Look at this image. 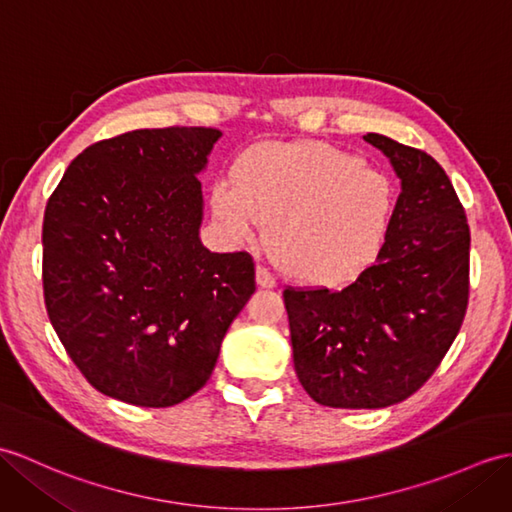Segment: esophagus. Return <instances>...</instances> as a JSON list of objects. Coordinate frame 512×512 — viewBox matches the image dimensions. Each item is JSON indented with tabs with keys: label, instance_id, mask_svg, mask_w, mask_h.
Returning a JSON list of instances; mask_svg holds the SVG:
<instances>
[{
	"label": "esophagus",
	"instance_id": "obj_1",
	"mask_svg": "<svg viewBox=\"0 0 512 512\" xmlns=\"http://www.w3.org/2000/svg\"><path fill=\"white\" fill-rule=\"evenodd\" d=\"M255 281L259 288H275V277H272L268 268H264V266L255 268Z\"/></svg>",
	"mask_w": 512,
	"mask_h": 512
}]
</instances>
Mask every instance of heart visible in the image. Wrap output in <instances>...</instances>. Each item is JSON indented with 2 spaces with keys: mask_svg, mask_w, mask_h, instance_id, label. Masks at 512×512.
<instances>
[{
  "mask_svg": "<svg viewBox=\"0 0 512 512\" xmlns=\"http://www.w3.org/2000/svg\"><path fill=\"white\" fill-rule=\"evenodd\" d=\"M397 185L327 144H259L211 185V213L227 240L268 248L290 279L342 288L375 264L397 209Z\"/></svg>",
  "mask_w": 512,
  "mask_h": 512,
  "instance_id": "1",
  "label": "heart"
}]
</instances>
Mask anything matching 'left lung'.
Instances as JSON below:
<instances>
[{
  "label": "left lung",
  "mask_w": 512,
  "mask_h": 512,
  "mask_svg": "<svg viewBox=\"0 0 512 512\" xmlns=\"http://www.w3.org/2000/svg\"><path fill=\"white\" fill-rule=\"evenodd\" d=\"M401 181L375 264L347 288H285L294 371L320 406L388 408L414 395L456 340L469 301V224L430 154L368 133Z\"/></svg>",
  "instance_id": "1"
}]
</instances>
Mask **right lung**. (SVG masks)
Listing matches in <instances>:
<instances>
[{"label":"right lung","instance_id":"1","mask_svg":"<svg viewBox=\"0 0 512 512\" xmlns=\"http://www.w3.org/2000/svg\"><path fill=\"white\" fill-rule=\"evenodd\" d=\"M216 128H144L69 163L43 218L47 316L87 382L141 408L207 384L227 329L255 292L248 253L200 242Z\"/></svg>","mask_w":512,"mask_h":512}]
</instances>
